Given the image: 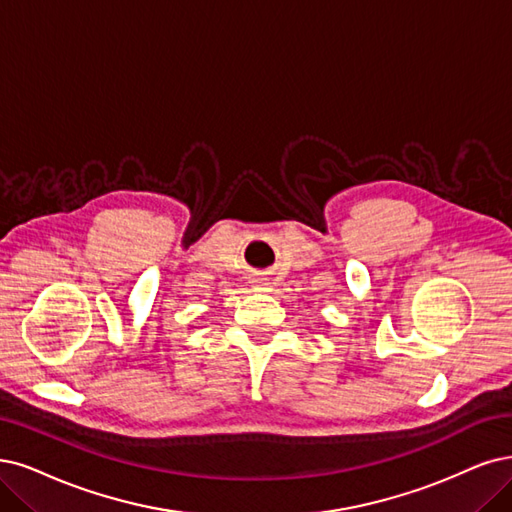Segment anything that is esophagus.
Segmentation results:
<instances>
[{
    "instance_id": "1",
    "label": "esophagus",
    "mask_w": 512,
    "mask_h": 512,
    "mask_svg": "<svg viewBox=\"0 0 512 512\" xmlns=\"http://www.w3.org/2000/svg\"><path fill=\"white\" fill-rule=\"evenodd\" d=\"M255 287H261V278H259V280H255Z\"/></svg>"
}]
</instances>
